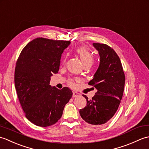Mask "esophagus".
<instances>
[{
	"label": "esophagus",
	"instance_id": "1",
	"mask_svg": "<svg viewBox=\"0 0 149 149\" xmlns=\"http://www.w3.org/2000/svg\"><path fill=\"white\" fill-rule=\"evenodd\" d=\"M79 96H80V94L79 93L76 92V91H74V92H73L72 97H74V98H75V97H79Z\"/></svg>",
	"mask_w": 149,
	"mask_h": 149
}]
</instances>
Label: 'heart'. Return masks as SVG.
<instances>
[{
	"label": "heart",
	"mask_w": 149,
	"mask_h": 149,
	"mask_svg": "<svg viewBox=\"0 0 149 149\" xmlns=\"http://www.w3.org/2000/svg\"><path fill=\"white\" fill-rule=\"evenodd\" d=\"M76 52L79 56L81 61H83L84 66L90 65L91 66L93 64L94 61V56L93 53L91 52L90 49L87 47L81 46L76 49ZM66 59V57H64L63 59V63H65ZM75 81H77V79H71L68 81V84L72 87H74L75 86Z\"/></svg>",
	"instance_id": "heart-1"
}]
</instances>
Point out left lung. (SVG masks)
<instances>
[{"label":"left lung","mask_w":149,"mask_h":149,"mask_svg":"<svg viewBox=\"0 0 149 149\" xmlns=\"http://www.w3.org/2000/svg\"><path fill=\"white\" fill-rule=\"evenodd\" d=\"M100 55V65L88 84L97 91L92 99L83 95L86 106L79 111L85 122L93 125L107 123L118 109L123 96L125 74L118 56L106 44L94 43Z\"/></svg>","instance_id":"8db88e82"}]
</instances>
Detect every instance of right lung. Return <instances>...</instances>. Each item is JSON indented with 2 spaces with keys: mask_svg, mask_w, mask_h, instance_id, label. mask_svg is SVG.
<instances>
[{
  "mask_svg": "<svg viewBox=\"0 0 149 149\" xmlns=\"http://www.w3.org/2000/svg\"><path fill=\"white\" fill-rule=\"evenodd\" d=\"M70 43L37 38L22 49L16 63L15 85L18 99L26 118L36 125L48 127L56 123L72 96L68 88L59 90L49 84Z\"/></svg>",
  "mask_w": 149,
  "mask_h": 149,
  "instance_id": "add662e5",
  "label": "right lung"
}]
</instances>
